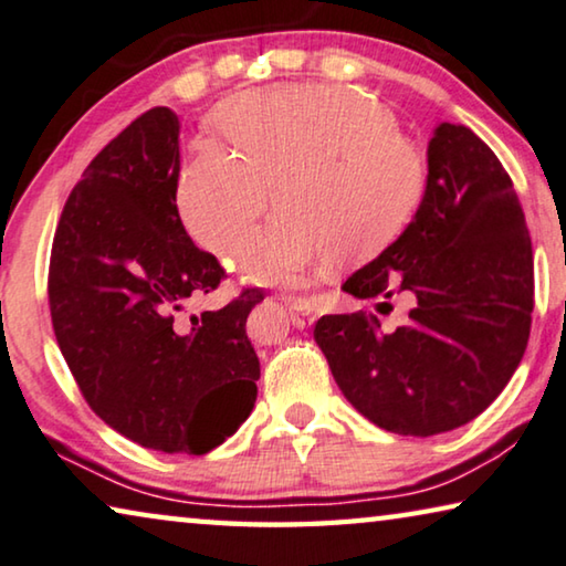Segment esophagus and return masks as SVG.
<instances>
[{
    "instance_id": "esophagus-1",
    "label": "esophagus",
    "mask_w": 566,
    "mask_h": 566,
    "mask_svg": "<svg viewBox=\"0 0 566 566\" xmlns=\"http://www.w3.org/2000/svg\"><path fill=\"white\" fill-rule=\"evenodd\" d=\"M289 313H291V324L295 328H306L316 321V313H313V306L303 298H289Z\"/></svg>"
}]
</instances>
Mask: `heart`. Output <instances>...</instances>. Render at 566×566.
<instances>
[{
  "label": "heart",
  "mask_w": 566,
  "mask_h": 566,
  "mask_svg": "<svg viewBox=\"0 0 566 566\" xmlns=\"http://www.w3.org/2000/svg\"><path fill=\"white\" fill-rule=\"evenodd\" d=\"M232 149L197 142L177 179L181 224L199 248L230 255L270 203L282 212L238 251L260 285L295 289L328 258L385 253L428 192V161L374 95L328 83L232 95L217 111Z\"/></svg>",
  "instance_id": "1"
}]
</instances>
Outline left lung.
<instances>
[{
	"label": "left lung",
	"mask_w": 566,
	"mask_h": 566,
	"mask_svg": "<svg viewBox=\"0 0 566 566\" xmlns=\"http://www.w3.org/2000/svg\"><path fill=\"white\" fill-rule=\"evenodd\" d=\"M344 291L410 306L395 328L367 311L313 328L338 389L381 430H455L503 392L532 328L534 253L514 181L471 128H434L415 220Z\"/></svg>",
	"instance_id": "1"
}]
</instances>
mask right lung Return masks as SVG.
I'll return each mask as SVG.
<instances>
[{
	"instance_id": "1",
	"label": "right lung",
	"mask_w": 566,
	"mask_h": 566,
	"mask_svg": "<svg viewBox=\"0 0 566 566\" xmlns=\"http://www.w3.org/2000/svg\"><path fill=\"white\" fill-rule=\"evenodd\" d=\"M179 118L156 106L88 164L60 214L48 298L60 352L91 410L161 453L205 455L253 412L258 354L245 334L263 301L242 291L179 321L228 277L177 210Z\"/></svg>"
}]
</instances>
